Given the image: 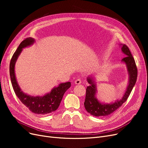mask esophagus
<instances>
[{
	"mask_svg": "<svg viewBox=\"0 0 148 148\" xmlns=\"http://www.w3.org/2000/svg\"><path fill=\"white\" fill-rule=\"evenodd\" d=\"M75 84H81L82 83V81H81V79H77L75 80Z\"/></svg>",
	"mask_w": 148,
	"mask_h": 148,
	"instance_id": "1",
	"label": "esophagus"
}]
</instances>
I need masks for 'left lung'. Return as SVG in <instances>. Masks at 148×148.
<instances>
[{
    "label": "left lung",
    "instance_id": "1",
    "mask_svg": "<svg viewBox=\"0 0 148 148\" xmlns=\"http://www.w3.org/2000/svg\"><path fill=\"white\" fill-rule=\"evenodd\" d=\"M122 52L125 55L122 62L126 64L129 75V82L123 97L120 100H117L115 102L110 104H103L100 102L96 97L97 88L96 84L92 77H88L87 80L90 86L86 88V93L84 102L86 111L91 115L96 117H104L113 113L118 109L128 99L136 82L138 70L135 59L132 56L129 48L125 44H120Z\"/></svg>",
    "mask_w": 148,
    "mask_h": 148
}]
</instances>
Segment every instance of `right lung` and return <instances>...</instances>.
I'll use <instances>...</instances> for the list:
<instances>
[{"label":"right lung","instance_id":"right-lung-1","mask_svg":"<svg viewBox=\"0 0 148 148\" xmlns=\"http://www.w3.org/2000/svg\"><path fill=\"white\" fill-rule=\"evenodd\" d=\"M34 42V39L27 38L20 43L10 60V76L13 90L21 102L34 114H47L54 112L58 109L65 91L71 86V83H60L59 86L53 88L50 92L43 96H29L21 91L15 74V63L23 49L32 45Z\"/></svg>","mask_w":148,"mask_h":148}]
</instances>
